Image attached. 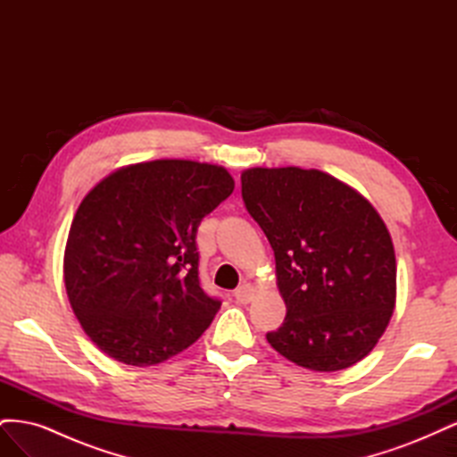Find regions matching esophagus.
<instances>
[{"instance_id":"esophagus-1","label":"esophagus","mask_w":457,"mask_h":457,"mask_svg":"<svg viewBox=\"0 0 457 457\" xmlns=\"http://www.w3.org/2000/svg\"><path fill=\"white\" fill-rule=\"evenodd\" d=\"M253 297H255V287L252 284H242L234 289V299L242 303V305H247V303L253 301Z\"/></svg>"}]
</instances>
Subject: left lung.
I'll return each mask as SVG.
<instances>
[{
  "label": "left lung",
  "mask_w": 457,
  "mask_h": 457,
  "mask_svg": "<svg viewBox=\"0 0 457 457\" xmlns=\"http://www.w3.org/2000/svg\"><path fill=\"white\" fill-rule=\"evenodd\" d=\"M242 198L270 242L286 303L270 347L314 371L362 361L396 303L395 247L376 207L334 175L294 165L244 170Z\"/></svg>",
  "instance_id": "8db88e82"
}]
</instances>
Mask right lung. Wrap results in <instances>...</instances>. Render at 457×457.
Instances as JSON below:
<instances>
[{
	"mask_svg": "<svg viewBox=\"0 0 457 457\" xmlns=\"http://www.w3.org/2000/svg\"><path fill=\"white\" fill-rule=\"evenodd\" d=\"M232 190L223 165L152 160L123 165L87 192L62 270L72 311L103 353L145 368L210 328L220 301L200 287L196 230Z\"/></svg>",
	"mask_w": 457,
	"mask_h": 457,
	"instance_id": "add662e5",
	"label": "right lung"
}]
</instances>
